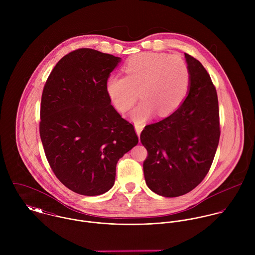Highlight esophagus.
I'll return each instance as SVG.
<instances>
[{"mask_svg": "<svg viewBox=\"0 0 255 255\" xmlns=\"http://www.w3.org/2000/svg\"><path fill=\"white\" fill-rule=\"evenodd\" d=\"M142 126L141 125H139V124H134V128H135V131H136V133H137V135L139 136L140 135V132H141V130H142Z\"/></svg>", "mask_w": 255, "mask_h": 255, "instance_id": "1", "label": "esophagus"}]
</instances>
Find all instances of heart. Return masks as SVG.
Here are the masks:
<instances>
[{
  "label": "heart",
  "mask_w": 255,
  "mask_h": 255,
  "mask_svg": "<svg viewBox=\"0 0 255 255\" xmlns=\"http://www.w3.org/2000/svg\"><path fill=\"white\" fill-rule=\"evenodd\" d=\"M126 76L112 74L106 84L114 106L126 112L140 96L143 101L130 113L143 123L154 112L168 116L178 109L189 89L190 73L181 57L165 53H141L130 58L124 67Z\"/></svg>",
  "instance_id": "1"
}]
</instances>
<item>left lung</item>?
<instances>
[{"instance_id":"8db88e82","label":"left lung","mask_w":255,"mask_h":255,"mask_svg":"<svg viewBox=\"0 0 255 255\" xmlns=\"http://www.w3.org/2000/svg\"><path fill=\"white\" fill-rule=\"evenodd\" d=\"M190 73L188 95L164 120L140 134L148 156L143 162L147 186L165 197L191 191L210 170L220 138L218 97L199 61L184 53Z\"/></svg>"}]
</instances>
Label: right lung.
Returning <instances> with one entry per match:
<instances>
[{
	"instance_id": "right-lung-1",
	"label": "right lung",
	"mask_w": 255,
	"mask_h": 255,
	"mask_svg": "<svg viewBox=\"0 0 255 255\" xmlns=\"http://www.w3.org/2000/svg\"><path fill=\"white\" fill-rule=\"evenodd\" d=\"M121 60L77 49L58 62L43 89L39 131L46 158L59 181L78 194L107 192L119 159L138 143L106 89Z\"/></svg>"
}]
</instances>
